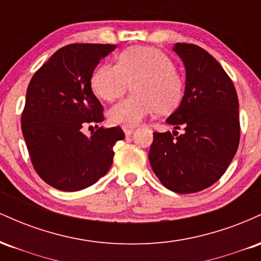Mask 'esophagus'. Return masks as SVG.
<instances>
[{"instance_id":"esophagus-1","label":"esophagus","mask_w":261,"mask_h":261,"mask_svg":"<svg viewBox=\"0 0 261 261\" xmlns=\"http://www.w3.org/2000/svg\"><path fill=\"white\" fill-rule=\"evenodd\" d=\"M122 130H124L125 136H126V137L131 136V134L134 133V128H131V127H122Z\"/></svg>"}]
</instances>
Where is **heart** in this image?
<instances>
[{"mask_svg": "<svg viewBox=\"0 0 261 261\" xmlns=\"http://www.w3.org/2000/svg\"><path fill=\"white\" fill-rule=\"evenodd\" d=\"M133 85L134 94L108 113L113 125L136 126L155 110L169 112L180 104L185 83L174 62L161 50L133 46L124 50L118 64H103L92 74L91 87L100 99L114 101Z\"/></svg>", "mask_w": 261, "mask_h": 261, "instance_id": "1", "label": "heart"}]
</instances>
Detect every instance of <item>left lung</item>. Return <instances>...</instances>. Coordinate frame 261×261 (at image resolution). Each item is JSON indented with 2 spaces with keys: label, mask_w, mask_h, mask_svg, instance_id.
<instances>
[{
  "label": "left lung",
  "mask_w": 261,
  "mask_h": 261,
  "mask_svg": "<svg viewBox=\"0 0 261 261\" xmlns=\"http://www.w3.org/2000/svg\"><path fill=\"white\" fill-rule=\"evenodd\" d=\"M187 70L180 106L167 122L178 131L153 133L148 160L162 184L178 194L211 187L224 174L241 137L239 103L232 80L202 47L176 43Z\"/></svg>",
  "instance_id": "left-lung-1"
}]
</instances>
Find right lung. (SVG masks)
Wrapping results in <instances>:
<instances>
[{
  "instance_id": "1",
  "label": "right lung",
  "mask_w": 261,
  "mask_h": 261,
  "mask_svg": "<svg viewBox=\"0 0 261 261\" xmlns=\"http://www.w3.org/2000/svg\"><path fill=\"white\" fill-rule=\"evenodd\" d=\"M112 44H70L34 73L27 89L22 133L35 172L62 191H79L98 181L112 167L113 147L124 140L121 127H99L91 137L86 124L104 120L103 106L91 79Z\"/></svg>"
}]
</instances>
